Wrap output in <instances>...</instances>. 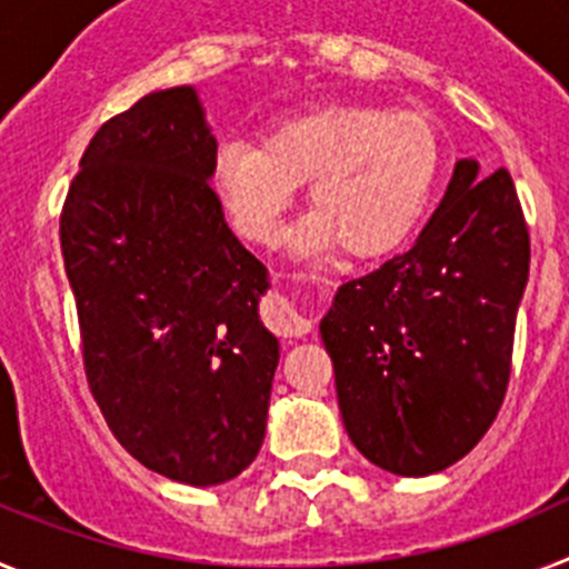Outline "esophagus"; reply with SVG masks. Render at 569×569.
Returning <instances> with one entry per match:
<instances>
[{
  "label": "esophagus",
  "mask_w": 569,
  "mask_h": 569,
  "mask_svg": "<svg viewBox=\"0 0 569 569\" xmlns=\"http://www.w3.org/2000/svg\"><path fill=\"white\" fill-rule=\"evenodd\" d=\"M264 325H268L273 333L279 336H308L310 328H313V321L308 319V316L301 313L299 308H296L293 301L284 299V296H270L268 301H264Z\"/></svg>",
  "instance_id": "esophagus-1"
}]
</instances>
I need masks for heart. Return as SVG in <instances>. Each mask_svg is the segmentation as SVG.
<instances>
[{"mask_svg":"<svg viewBox=\"0 0 569 569\" xmlns=\"http://www.w3.org/2000/svg\"><path fill=\"white\" fill-rule=\"evenodd\" d=\"M439 168V133L427 116L333 102L276 122L261 148L224 142L213 159V188L236 230L270 244L299 184H308L313 216L296 236V250L325 256L345 248L350 259H379L421 222Z\"/></svg>","mask_w":569,"mask_h":569,"instance_id":"b5f03b06","label":"heart"}]
</instances>
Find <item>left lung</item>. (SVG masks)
<instances>
[{
    "mask_svg": "<svg viewBox=\"0 0 569 569\" xmlns=\"http://www.w3.org/2000/svg\"><path fill=\"white\" fill-rule=\"evenodd\" d=\"M530 233L510 173L456 162L433 219L407 253L341 284L321 319L345 430L396 476L465 459L510 385Z\"/></svg>",
    "mask_w": 569,
    "mask_h": 569,
    "instance_id": "1",
    "label": "left lung"
}]
</instances>
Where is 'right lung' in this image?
<instances>
[{
  "instance_id": "1",
  "label": "right lung",
  "mask_w": 569,
  "mask_h": 569,
  "mask_svg": "<svg viewBox=\"0 0 569 569\" xmlns=\"http://www.w3.org/2000/svg\"><path fill=\"white\" fill-rule=\"evenodd\" d=\"M213 159L196 90H156L97 130L59 219L90 393L136 461L193 487L256 459L279 365Z\"/></svg>"
}]
</instances>
